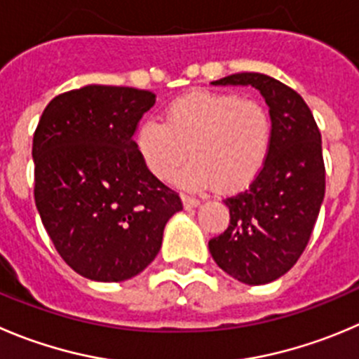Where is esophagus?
<instances>
[{"label": "esophagus", "mask_w": 359, "mask_h": 359, "mask_svg": "<svg viewBox=\"0 0 359 359\" xmlns=\"http://www.w3.org/2000/svg\"><path fill=\"white\" fill-rule=\"evenodd\" d=\"M182 201H183V206H185V210H192V208H197L201 204L199 199H196V197L185 196V194H182Z\"/></svg>", "instance_id": "34e87169"}]
</instances>
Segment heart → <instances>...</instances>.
I'll return each mask as SVG.
<instances>
[{
	"label": "heart",
	"instance_id": "obj_1",
	"mask_svg": "<svg viewBox=\"0 0 359 359\" xmlns=\"http://www.w3.org/2000/svg\"><path fill=\"white\" fill-rule=\"evenodd\" d=\"M271 121L261 102L224 91H192L165 109L163 121L148 118L139 125L137 149L158 180L183 189L218 185L225 192L243 189L254 180L268 155Z\"/></svg>",
	"mask_w": 359,
	"mask_h": 359
}]
</instances>
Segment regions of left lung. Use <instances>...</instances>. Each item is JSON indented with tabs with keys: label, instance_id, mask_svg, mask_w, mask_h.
Returning <instances> with one entry per match:
<instances>
[{
	"label": "left lung",
	"instance_id": "left-lung-1",
	"mask_svg": "<svg viewBox=\"0 0 359 359\" xmlns=\"http://www.w3.org/2000/svg\"><path fill=\"white\" fill-rule=\"evenodd\" d=\"M215 86H252L269 107L271 139L261 172L247 190L227 197L229 227L210 240L211 257L248 285L269 284L305 250L326 189L320 132L302 97L269 75L243 72Z\"/></svg>",
	"mask_w": 359,
	"mask_h": 359
}]
</instances>
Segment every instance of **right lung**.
<instances>
[{
    "mask_svg": "<svg viewBox=\"0 0 359 359\" xmlns=\"http://www.w3.org/2000/svg\"><path fill=\"white\" fill-rule=\"evenodd\" d=\"M156 95L90 86L49 102L33 135L35 204L57 254L97 282L139 275L158 254L180 196L146 167L135 128Z\"/></svg>",
    "mask_w": 359,
    "mask_h": 359,
    "instance_id": "1",
    "label": "right lung"
}]
</instances>
